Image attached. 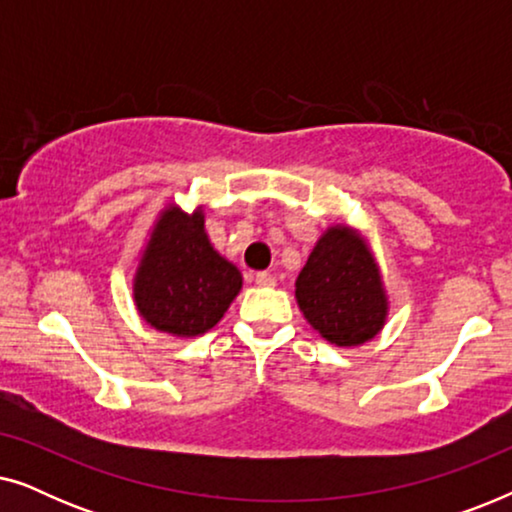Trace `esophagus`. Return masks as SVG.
<instances>
[{
	"mask_svg": "<svg viewBox=\"0 0 512 512\" xmlns=\"http://www.w3.org/2000/svg\"><path fill=\"white\" fill-rule=\"evenodd\" d=\"M256 284L258 286H275L277 277L272 272H256Z\"/></svg>",
	"mask_w": 512,
	"mask_h": 512,
	"instance_id": "34e87169",
	"label": "esophagus"
}]
</instances>
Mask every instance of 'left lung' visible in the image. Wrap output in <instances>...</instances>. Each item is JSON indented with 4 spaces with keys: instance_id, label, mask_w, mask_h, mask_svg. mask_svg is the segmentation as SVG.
<instances>
[{
    "instance_id": "obj_1",
    "label": "left lung",
    "mask_w": 512,
    "mask_h": 512,
    "mask_svg": "<svg viewBox=\"0 0 512 512\" xmlns=\"http://www.w3.org/2000/svg\"><path fill=\"white\" fill-rule=\"evenodd\" d=\"M296 300L314 331L338 347L373 340L389 310L370 247L347 226H333L319 237L296 279Z\"/></svg>"
}]
</instances>
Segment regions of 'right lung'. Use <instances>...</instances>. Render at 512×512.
<instances>
[{
	"instance_id": "right-lung-1",
	"label": "right lung",
	"mask_w": 512,
	"mask_h": 512,
	"mask_svg": "<svg viewBox=\"0 0 512 512\" xmlns=\"http://www.w3.org/2000/svg\"><path fill=\"white\" fill-rule=\"evenodd\" d=\"M242 289V275L212 247L205 214L170 205L153 226L139 261L135 305L156 331L195 338L219 324Z\"/></svg>"
}]
</instances>
